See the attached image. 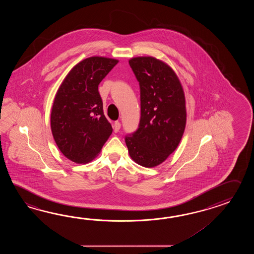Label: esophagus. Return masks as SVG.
Listing matches in <instances>:
<instances>
[{
    "label": "esophagus",
    "instance_id": "34e87169",
    "mask_svg": "<svg viewBox=\"0 0 254 254\" xmlns=\"http://www.w3.org/2000/svg\"><path fill=\"white\" fill-rule=\"evenodd\" d=\"M120 128H121V124H120L119 122L117 121V122H115L114 125V132H118L120 130Z\"/></svg>",
    "mask_w": 254,
    "mask_h": 254
}]
</instances>
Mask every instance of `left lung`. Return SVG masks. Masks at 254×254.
Wrapping results in <instances>:
<instances>
[{
  "mask_svg": "<svg viewBox=\"0 0 254 254\" xmlns=\"http://www.w3.org/2000/svg\"><path fill=\"white\" fill-rule=\"evenodd\" d=\"M129 64L139 81L138 129L125 136L131 159L143 167L164 162L179 145L186 125L184 90L175 72L153 57H136Z\"/></svg>",
  "mask_w": 254,
  "mask_h": 254,
  "instance_id": "1",
  "label": "left lung"
}]
</instances>
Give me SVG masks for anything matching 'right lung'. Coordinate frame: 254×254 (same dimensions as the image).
Listing matches in <instances>:
<instances>
[{
	"label": "right lung",
	"mask_w": 254,
	"mask_h": 254,
	"mask_svg": "<svg viewBox=\"0 0 254 254\" xmlns=\"http://www.w3.org/2000/svg\"><path fill=\"white\" fill-rule=\"evenodd\" d=\"M117 64V60L97 56L83 60L70 70L56 93L52 132L60 151L71 162H91L113 132L98 86Z\"/></svg>",
	"instance_id": "right-lung-1"
}]
</instances>
